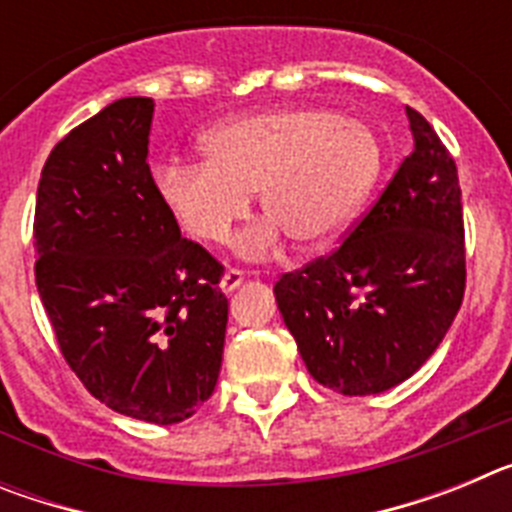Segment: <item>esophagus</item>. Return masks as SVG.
Masks as SVG:
<instances>
[{"label": "esophagus", "mask_w": 512, "mask_h": 512, "mask_svg": "<svg viewBox=\"0 0 512 512\" xmlns=\"http://www.w3.org/2000/svg\"><path fill=\"white\" fill-rule=\"evenodd\" d=\"M243 282H246V271L228 269L223 277H220V289H223V292H233V289L241 287Z\"/></svg>", "instance_id": "1"}]
</instances>
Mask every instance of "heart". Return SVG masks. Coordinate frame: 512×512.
<instances>
[{"label":"heart","mask_w":512,"mask_h":512,"mask_svg":"<svg viewBox=\"0 0 512 512\" xmlns=\"http://www.w3.org/2000/svg\"><path fill=\"white\" fill-rule=\"evenodd\" d=\"M205 161L169 158L153 171L158 200L200 243H225L259 194L269 215L238 251L266 259L284 235L320 248L351 223L379 182L382 140L366 122L325 107H274L233 117L200 138Z\"/></svg>","instance_id":"obj_1"}]
</instances>
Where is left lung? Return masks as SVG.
I'll return each mask as SVG.
<instances>
[{
    "mask_svg": "<svg viewBox=\"0 0 512 512\" xmlns=\"http://www.w3.org/2000/svg\"><path fill=\"white\" fill-rule=\"evenodd\" d=\"M415 148L336 251L274 284L315 382L348 397L413 377L454 323L467 287L456 164L405 107Z\"/></svg>",
    "mask_w": 512,
    "mask_h": 512,
    "instance_id": "8db88e82",
    "label": "left lung"
}]
</instances>
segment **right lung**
Segmentation results:
<instances>
[{
	"instance_id": "add662e5",
	"label": "right lung",
	"mask_w": 512,
	"mask_h": 512,
	"mask_svg": "<svg viewBox=\"0 0 512 512\" xmlns=\"http://www.w3.org/2000/svg\"><path fill=\"white\" fill-rule=\"evenodd\" d=\"M153 99L125 97L51 151L35 200V284L58 348L115 413L192 418L215 392L228 297L223 264L158 200Z\"/></svg>"
}]
</instances>
